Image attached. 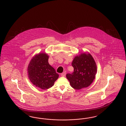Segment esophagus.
<instances>
[{
	"label": "esophagus",
	"mask_w": 126,
	"mask_h": 126,
	"mask_svg": "<svg viewBox=\"0 0 126 126\" xmlns=\"http://www.w3.org/2000/svg\"><path fill=\"white\" fill-rule=\"evenodd\" d=\"M66 73L65 72H63L62 73H61V77H65V76H66Z\"/></svg>",
	"instance_id": "obj_1"
}]
</instances>
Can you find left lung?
Segmentation results:
<instances>
[{
	"label": "left lung",
	"instance_id": "8db88e82",
	"mask_svg": "<svg viewBox=\"0 0 126 126\" xmlns=\"http://www.w3.org/2000/svg\"><path fill=\"white\" fill-rule=\"evenodd\" d=\"M74 72L68 73L66 77L72 87L79 90L89 86L93 82L97 72L94 59L90 54H81L73 60Z\"/></svg>",
	"mask_w": 126,
	"mask_h": 126
}]
</instances>
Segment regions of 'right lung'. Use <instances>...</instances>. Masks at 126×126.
Wrapping results in <instances>:
<instances>
[{"instance_id": "1", "label": "right lung", "mask_w": 126, "mask_h": 126, "mask_svg": "<svg viewBox=\"0 0 126 126\" xmlns=\"http://www.w3.org/2000/svg\"><path fill=\"white\" fill-rule=\"evenodd\" d=\"M48 56L40 53L31 60L28 67V77L36 87L47 89L52 87L59 78V74L48 63Z\"/></svg>"}]
</instances>
